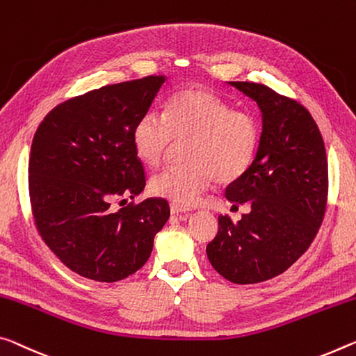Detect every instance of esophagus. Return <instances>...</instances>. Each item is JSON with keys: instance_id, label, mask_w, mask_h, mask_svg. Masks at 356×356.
<instances>
[{"instance_id": "1", "label": "esophagus", "mask_w": 356, "mask_h": 356, "mask_svg": "<svg viewBox=\"0 0 356 356\" xmlns=\"http://www.w3.org/2000/svg\"><path fill=\"white\" fill-rule=\"evenodd\" d=\"M169 209H171V213H174V216H179V213H185V212L190 211V209L184 207V206H179V204H176V202H171Z\"/></svg>"}]
</instances>
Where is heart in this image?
Instances as JSON below:
<instances>
[{
    "label": "heart",
    "mask_w": 356,
    "mask_h": 356,
    "mask_svg": "<svg viewBox=\"0 0 356 356\" xmlns=\"http://www.w3.org/2000/svg\"><path fill=\"white\" fill-rule=\"evenodd\" d=\"M190 165L166 168L150 179L152 193L191 207L218 180L229 184L252 168L261 128L249 111L233 109L228 101L201 87L179 90L168 99L163 118L147 112L133 128V147L152 168L166 160L176 143H185Z\"/></svg>",
    "instance_id": "1"
}]
</instances>
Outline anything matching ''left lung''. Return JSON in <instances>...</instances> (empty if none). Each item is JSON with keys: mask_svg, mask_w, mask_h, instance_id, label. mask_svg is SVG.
I'll use <instances>...</instances> for the list:
<instances>
[{"mask_svg": "<svg viewBox=\"0 0 356 356\" xmlns=\"http://www.w3.org/2000/svg\"><path fill=\"white\" fill-rule=\"evenodd\" d=\"M257 101L263 131L252 168L227 188V200L250 204L234 223L218 217L207 244L213 269L233 284H258L289 269L309 249L328 202L325 143L310 112L263 83L229 82Z\"/></svg>", "mask_w": 356, "mask_h": 356, "instance_id": "obj_1", "label": "left lung"}]
</instances>
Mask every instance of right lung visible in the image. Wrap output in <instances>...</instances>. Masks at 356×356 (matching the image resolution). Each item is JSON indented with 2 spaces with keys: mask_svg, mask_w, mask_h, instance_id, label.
<instances>
[{
  "mask_svg": "<svg viewBox=\"0 0 356 356\" xmlns=\"http://www.w3.org/2000/svg\"><path fill=\"white\" fill-rule=\"evenodd\" d=\"M165 76L92 90L54 107L39 123L28 163L38 233L82 277L117 282L143 268L169 218L166 200H134L145 187L133 128L147 114Z\"/></svg>",
  "mask_w": 356,
  "mask_h": 356,
  "instance_id": "1",
  "label": "right lung"
}]
</instances>
